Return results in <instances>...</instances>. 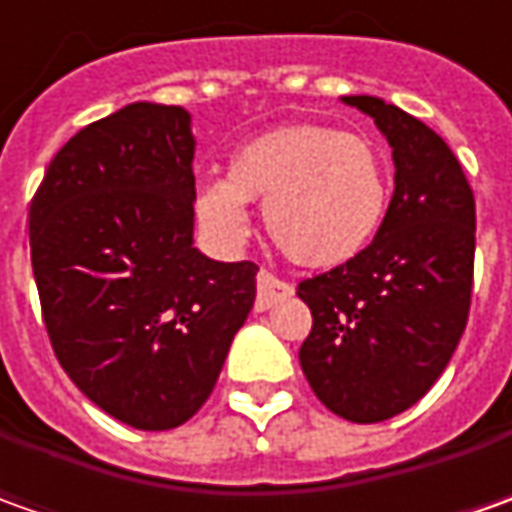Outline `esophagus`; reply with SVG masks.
Masks as SVG:
<instances>
[{
    "mask_svg": "<svg viewBox=\"0 0 512 512\" xmlns=\"http://www.w3.org/2000/svg\"><path fill=\"white\" fill-rule=\"evenodd\" d=\"M287 296H293V285H287L282 279H276L273 273L259 270L256 276V310H270L273 305L285 302Z\"/></svg>",
    "mask_w": 512,
    "mask_h": 512,
    "instance_id": "obj_1",
    "label": "esophagus"
}]
</instances>
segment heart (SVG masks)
I'll return each mask as SVG.
<instances>
[{
	"mask_svg": "<svg viewBox=\"0 0 512 512\" xmlns=\"http://www.w3.org/2000/svg\"><path fill=\"white\" fill-rule=\"evenodd\" d=\"M393 196L384 148L367 133L299 122L267 130L233 153L227 176L196 193V219L222 247L250 230L247 202L276 247L305 267H336L376 239Z\"/></svg>",
	"mask_w": 512,
	"mask_h": 512,
	"instance_id": "heart-1",
	"label": "heart"
}]
</instances>
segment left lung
Instances as JSON below:
<instances>
[{"label": "left lung", "instance_id": "1", "mask_svg": "<svg viewBox=\"0 0 512 512\" xmlns=\"http://www.w3.org/2000/svg\"><path fill=\"white\" fill-rule=\"evenodd\" d=\"M393 150V199L362 253L299 285L313 330L299 362L347 422L399 416L436 384L462 339L473 290L476 202L439 133L379 96H342Z\"/></svg>", "mask_w": 512, "mask_h": 512}]
</instances>
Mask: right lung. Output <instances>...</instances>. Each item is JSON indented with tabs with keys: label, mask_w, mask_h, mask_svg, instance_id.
Listing matches in <instances>:
<instances>
[{
	"label": "right lung",
	"mask_w": 512,
	"mask_h": 512,
	"mask_svg": "<svg viewBox=\"0 0 512 512\" xmlns=\"http://www.w3.org/2000/svg\"><path fill=\"white\" fill-rule=\"evenodd\" d=\"M190 113L133 102L53 156L30 202V262L70 382L136 430L185 424L256 299L253 262L193 245Z\"/></svg>",
	"instance_id": "add662e5"
}]
</instances>
